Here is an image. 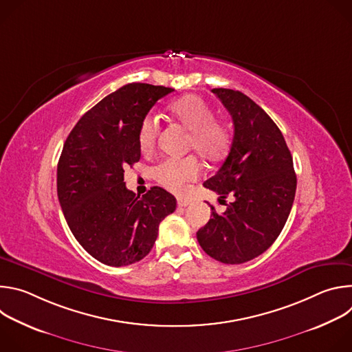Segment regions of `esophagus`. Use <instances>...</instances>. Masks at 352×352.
Here are the masks:
<instances>
[{"instance_id": "1", "label": "esophagus", "mask_w": 352, "mask_h": 352, "mask_svg": "<svg viewBox=\"0 0 352 352\" xmlns=\"http://www.w3.org/2000/svg\"><path fill=\"white\" fill-rule=\"evenodd\" d=\"M177 205L179 206V208H186V206H189L190 205V202L188 199H184V197H178L177 199Z\"/></svg>"}]
</instances>
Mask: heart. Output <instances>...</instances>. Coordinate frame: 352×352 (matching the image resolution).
Listing matches in <instances>:
<instances>
[{"instance_id":"heart-1","label":"heart","mask_w":352,"mask_h":352,"mask_svg":"<svg viewBox=\"0 0 352 352\" xmlns=\"http://www.w3.org/2000/svg\"><path fill=\"white\" fill-rule=\"evenodd\" d=\"M170 116L188 131L186 146L209 162H219L226 156L231 143L228 126L216 120L212 106L196 94L184 96L168 106ZM159 124L156 117L146 116L138 129V143L147 153L156 144ZM155 178L173 192H182L185 185L195 181L202 168L193 156L185 159H166L153 170Z\"/></svg>"}]
</instances>
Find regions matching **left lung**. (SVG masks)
<instances>
[{"instance_id": "left-lung-1", "label": "left lung", "mask_w": 352, "mask_h": 352, "mask_svg": "<svg viewBox=\"0 0 352 352\" xmlns=\"http://www.w3.org/2000/svg\"><path fill=\"white\" fill-rule=\"evenodd\" d=\"M231 114L234 138L220 170L204 186L232 196L224 213H216L196 232L213 259L239 265L262 255L277 239L289 216L296 175L292 156L274 121L246 94L212 90Z\"/></svg>"}]
</instances>
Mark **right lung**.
<instances>
[{
  "instance_id": "obj_1",
  "label": "right lung",
  "mask_w": 352,
  "mask_h": 352,
  "mask_svg": "<svg viewBox=\"0 0 352 352\" xmlns=\"http://www.w3.org/2000/svg\"><path fill=\"white\" fill-rule=\"evenodd\" d=\"M174 89L129 83L90 109L68 135L57 167L65 220L89 255L128 266L152 250L175 197L153 186L142 197L128 190L124 168L140 159L138 129L159 98Z\"/></svg>"
}]
</instances>
